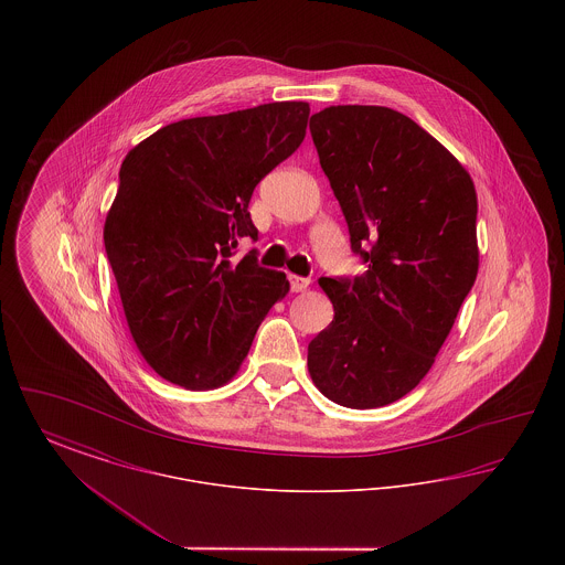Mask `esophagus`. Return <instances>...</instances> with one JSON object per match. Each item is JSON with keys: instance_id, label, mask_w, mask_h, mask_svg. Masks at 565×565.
I'll use <instances>...</instances> for the list:
<instances>
[{"instance_id": "1", "label": "esophagus", "mask_w": 565, "mask_h": 565, "mask_svg": "<svg viewBox=\"0 0 565 565\" xmlns=\"http://www.w3.org/2000/svg\"><path fill=\"white\" fill-rule=\"evenodd\" d=\"M288 281H290V290L292 292H305L309 288V279L307 277H298V275H288Z\"/></svg>"}]
</instances>
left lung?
I'll use <instances>...</instances> for the list:
<instances>
[{
	"label": "left lung",
	"mask_w": 565,
	"mask_h": 565,
	"mask_svg": "<svg viewBox=\"0 0 565 565\" xmlns=\"http://www.w3.org/2000/svg\"><path fill=\"white\" fill-rule=\"evenodd\" d=\"M309 129L330 189L369 263L322 277L334 320L309 343L316 387L348 408L406 396L434 364L479 273L477 190L456 157L383 106H330Z\"/></svg>",
	"instance_id": "obj_1"
}]
</instances>
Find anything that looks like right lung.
Instances as JSON below:
<instances>
[{"mask_svg": "<svg viewBox=\"0 0 565 565\" xmlns=\"http://www.w3.org/2000/svg\"><path fill=\"white\" fill-rule=\"evenodd\" d=\"M309 104L275 102L171 122L125 157L104 243L125 318L143 360L186 390L237 375L286 273L260 267L242 237H258L247 212L258 182L286 161Z\"/></svg>", "mask_w": 565, "mask_h": 565, "instance_id": "obj_1", "label": "right lung"}]
</instances>
